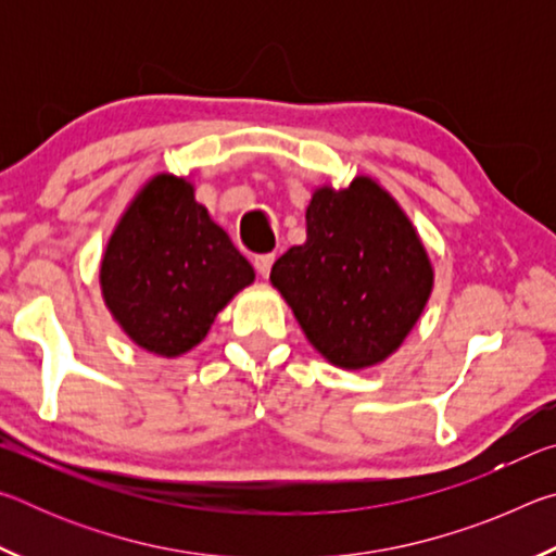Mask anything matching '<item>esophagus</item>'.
Listing matches in <instances>:
<instances>
[{
    "label": "esophagus",
    "mask_w": 556,
    "mask_h": 556,
    "mask_svg": "<svg viewBox=\"0 0 556 556\" xmlns=\"http://www.w3.org/2000/svg\"><path fill=\"white\" fill-rule=\"evenodd\" d=\"M271 265H275V255H257L255 257V269L260 271L262 277H269Z\"/></svg>",
    "instance_id": "obj_1"
}]
</instances>
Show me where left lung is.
Wrapping results in <instances>:
<instances>
[{"instance_id":"obj_1","label":"left lung","mask_w":556,"mask_h":556,"mask_svg":"<svg viewBox=\"0 0 556 556\" xmlns=\"http://www.w3.org/2000/svg\"><path fill=\"white\" fill-rule=\"evenodd\" d=\"M269 279L316 351L357 370L402 343L434 271L407 215L361 176L343 191L318 188L306 208V242L285 252Z\"/></svg>"}]
</instances>
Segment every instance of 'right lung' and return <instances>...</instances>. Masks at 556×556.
Returning <instances> with one entry per match:
<instances>
[{"label": "right lung", "mask_w": 556, "mask_h": 556, "mask_svg": "<svg viewBox=\"0 0 556 556\" xmlns=\"http://www.w3.org/2000/svg\"><path fill=\"white\" fill-rule=\"evenodd\" d=\"M255 269L176 176L149 181L110 238L100 269L105 304L137 345L181 355Z\"/></svg>", "instance_id": "right-lung-1"}]
</instances>
